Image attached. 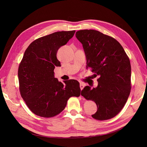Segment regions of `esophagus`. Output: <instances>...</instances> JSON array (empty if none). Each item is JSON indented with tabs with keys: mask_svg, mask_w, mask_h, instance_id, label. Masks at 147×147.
<instances>
[{
	"mask_svg": "<svg viewBox=\"0 0 147 147\" xmlns=\"http://www.w3.org/2000/svg\"><path fill=\"white\" fill-rule=\"evenodd\" d=\"M80 88H81V90H82L83 88H84V85L82 83H81V82H80Z\"/></svg>",
	"mask_w": 147,
	"mask_h": 147,
	"instance_id": "esophagus-1",
	"label": "esophagus"
}]
</instances>
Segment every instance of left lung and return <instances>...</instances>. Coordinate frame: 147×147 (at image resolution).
<instances>
[{
    "mask_svg": "<svg viewBox=\"0 0 147 147\" xmlns=\"http://www.w3.org/2000/svg\"><path fill=\"white\" fill-rule=\"evenodd\" d=\"M87 59V69L94 77L98 76V86H86L81 95L94 100L96 112L92 117L98 120L113 118L123 108L131 91V65L123 48L115 38L94 30L77 31Z\"/></svg>",
    "mask_w": 147,
    "mask_h": 147,
    "instance_id": "8db88e82",
    "label": "left lung"
}]
</instances>
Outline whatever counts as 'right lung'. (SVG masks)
Masks as SVG:
<instances>
[{"mask_svg":"<svg viewBox=\"0 0 147 147\" xmlns=\"http://www.w3.org/2000/svg\"><path fill=\"white\" fill-rule=\"evenodd\" d=\"M76 31H59L34 40L26 50L18 67L20 94L30 111L44 117H52L65 108L68 99L80 95L75 80L59 82L55 78L58 49L66 45Z\"/></svg>","mask_w":147,"mask_h":147,"instance_id":"right-lung-1","label":"right lung"}]
</instances>
